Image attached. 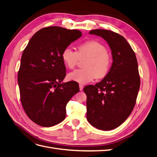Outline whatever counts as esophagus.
Masks as SVG:
<instances>
[{
  "label": "esophagus",
  "instance_id": "esophagus-1",
  "mask_svg": "<svg viewBox=\"0 0 157 157\" xmlns=\"http://www.w3.org/2000/svg\"><path fill=\"white\" fill-rule=\"evenodd\" d=\"M83 88H84V86L82 84H79V88H80V91H82V90H83Z\"/></svg>",
  "mask_w": 157,
  "mask_h": 157
}]
</instances>
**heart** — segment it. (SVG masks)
I'll return each mask as SVG.
<instances>
[{
    "label": "heart",
    "instance_id": "1",
    "mask_svg": "<svg viewBox=\"0 0 157 157\" xmlns=\"http://www.w3.org/2000/svg\"><path fill=\"white\" fill-rule=\"evenodd\" d=\"M86 58L84 62V69L75 70L68 74V79L84 84L95 78L105 77L111 66V58L106 47L97 40H88L80 44L75 52L69 47L61 53V59L67 68L73 69L79 59Z\"/></svg>",
    "mask_w": 157,
    "mask_h": 157
}]
</instances>
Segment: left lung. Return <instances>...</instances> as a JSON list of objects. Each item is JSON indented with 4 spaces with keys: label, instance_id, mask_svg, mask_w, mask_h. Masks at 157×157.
Returning a JSON list of instances; mask_svg holds the SVG:
<instances>
[{
    "label": "left lung",
    "instance_id": "obj_1",
    "mask_svg": "<svg viewBox=\"0 0 157 157\" xmlns=\"http://www.w3.org/2000/svg\"><path fill=\"white\" fill-rule=\"evenodd\" d=\"M90 34L101 36L111 50L113 63L101 82L84 88L86 94V118L101 130L119 126L131 114L140 86L136 56L122 36L109 30L94 29Z\"/></svg>",
    "mask_w": 157,
    "mask_h": 157
}]
</instances>
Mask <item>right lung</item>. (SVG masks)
<instances>
[{
    "label": "right lung",
    "instance_id": "obj_1",
    "mask_svg": "<svg viewBox=\"0 0 157 157\" xmlns=\"http://www.w3.org/2000/svg\"><path fill=\"white\" fill-rule=\"evenodd\" d=\"M81 36L77 29L44 27L23 52L17 75L20 99L28 117L38 125L50 127L62 122L67 103L79 92L76 82H61L66 76L61 53Z\"/></svg>",
    "mask_w": 157,
    "mask_h": 157
}]
</instances>
